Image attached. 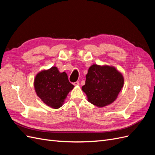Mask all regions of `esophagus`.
I'll use <instances>...</instances> for the list:
<instances>
[{"label": "esophagus", "instance_id": "obj_1", "mask_svg": "<svg viewBox=\"0 0 155 155\" xmlns=\"http://www.w3.org/2000/svg\"><path fill=\"white\" fill-rule=\"evenodd\" d=\"M73 85H75V86H77V85H79V81H76V82H74L73 83Z\"/></svg>", "mask_w": 155, "mask_h": 155}]
</instances>
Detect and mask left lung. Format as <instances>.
<instances>
[{"label":"left lung","mask_w":155,"mask_h":155,"mask_svg":"<svg viewBox=\"0 0 155 155\" xmlns=\"http://www.w3.org/2000/svg\"><path fill=\"white\" fill-rule=\"evenodd\" d=\"M124 83L122 74L114 67L93 64L88 68L82 90L89 102L103 107L115 101Z\"/></svg>","instance_id":"left-lung-1"}]
</instances>
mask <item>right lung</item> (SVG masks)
Returning a JSON list of instances; mask_svg holds the SVG:
<instances>
[{
  "mask_svg": "<svg viewBox=\"0 0 155 155\" xmlns=\"http://www.w3.org/2000/svg\"><path fill=\"white\" fill-rule=\"evenodd\" d=\"M34 87L37 95L46 105L59 109L74 86L69 82L66 73H61L57 67H53L36 75Z\"/></svg>",
  "mask_w": 155,
  "mask_h": 155,
  "instance_id": "1",
  "label": "right lung"
}]
</instances>
